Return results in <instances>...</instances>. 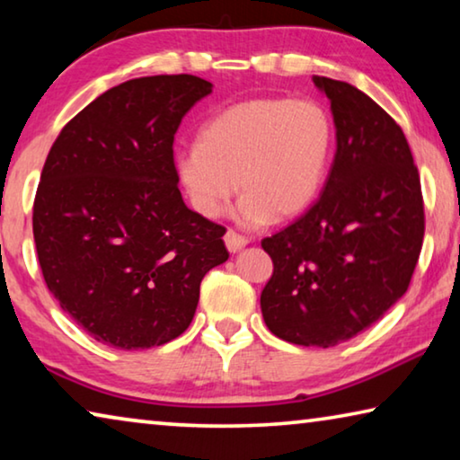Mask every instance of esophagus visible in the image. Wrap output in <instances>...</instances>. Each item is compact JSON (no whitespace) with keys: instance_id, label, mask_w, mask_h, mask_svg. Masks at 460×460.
Returning a JSON list of instances; mask_svg holds the SVG:
<instances>
[{"instance_id":"esophagus-1","label":"esophagus","mask_w":460,"mask_h":460,"mask_svg":"<svg viewBox=\"0 0 460 460\" xmlns=\"http://www.w3.org/2000/svg\"><path fill=\"white\" fill-rule=\"evenodd\" d=\"M224 243H226V249H228L230 252H238V251H243L246 244H249V238L240 236V234H236V232L228 230L224 236Z\"/></svg>"}]
</instances>
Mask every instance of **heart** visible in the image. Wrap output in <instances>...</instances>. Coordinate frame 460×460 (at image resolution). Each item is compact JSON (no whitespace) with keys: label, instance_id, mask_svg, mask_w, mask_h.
<instances>
[{"label":"heart","instance_id":"1","mask_svg":"<svg viewBox=\"0 0 460 460\" xmlns=\"http://www.w3.org/2000/svg\"><path fill=\"white\" fill-rule=\"evenodd\" d=\"M335 154V125L321 102L261 96L230 104L201 127L199 139L174 154V174L197 214L261 228L313 206Z\"/></svg>","mask_w":460,"mask_h":460}]
</instances>
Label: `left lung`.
<instances>
[{
    "label": "left lung",
    "instance_id": "left-lung-1",
    "mask_svg": "<svg viewBox=\"0 0 460 460\" xmlns=\"http://www.w3.org/2000/svg\"><path fill=\"white\" fill-rule=\"evenodd\" d=\"M313 82L331 102L337 152L319 201L261 243L273 261L261 313L284 341L331 348L372 327L407 292L423 199L401 127L351 84Z\"/></svg>",
    "mask_w": 460,
    "mask_h": 460
}]
</instances>
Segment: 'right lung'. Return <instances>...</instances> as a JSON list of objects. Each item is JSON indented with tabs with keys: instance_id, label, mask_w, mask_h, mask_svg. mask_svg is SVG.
<instances>
[{
	"instance_id": "obj_1",
	"label": "right lung",
	"mask_w": 460,
	"mask_h": 460,
	"mask_svg": "<svg viewBox=\"0 0 460 460\" xmlns=\"http://www.w3.org/2000/svg\"><path fill=\"white\" fill-rule=\"evenodd\" d=\"M197 75L136 77L69 121L49 152L32 232L42 278L96 341L147 349L185 333L224 228L189 209L174 174L182 117L211 94Z\"/></svg>"
}]
</instances>
